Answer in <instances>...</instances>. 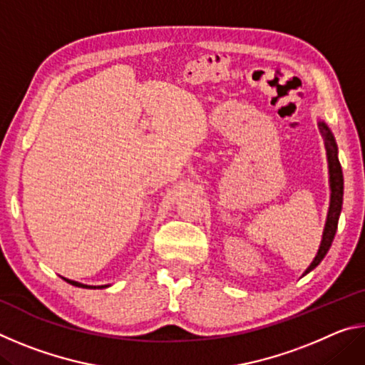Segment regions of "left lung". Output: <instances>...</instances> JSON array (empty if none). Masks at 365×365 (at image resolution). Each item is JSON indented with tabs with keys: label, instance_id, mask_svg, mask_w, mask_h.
Masks as SVG:
<instances>
[{
	"label": "left lung",
	"instance_id": "obj_1",
	"mask_svg": "<svg viewBox=\"0 0 365 365\" xmlns=\"http://www.w3.org/2000/svg\"><path fill=\"white\" fill-rule=\"evenodd\" d=\"M320 135L324 138V145H325V153H327V164H329V185H330V206H329V212H327V220H325V227H324V233H322V240H320V246L316 257L311 262V265L304 270V277L309 272L314 270L317 265L322 262V259L325 257L327 252H329L333 238H335L336 228H338V219L339 214H341V206H343V188H344V180H343V170H341V164H339L338 159V146L335 137L330 130V127L327 125L324 120L317 122Z\"/></svg>",
	"mask_w": 365,
	"mask_h": 365
}]
</instances>
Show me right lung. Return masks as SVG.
Listing matches in <instances>:
<instances>
[{
    "label": "right lung",
    "instance_id": "right-lung-1",
    "mask_svg": "<svg viewBox=\"0 0 365 365\" xmlns=\"http://www.w3.org/2000/svg\"><path fill=\"white\" fill-rule=\"evenodd\" d=\"M64 279V277H63ZM67 283H71V285H73V287H82V288H91V289H95V288H108L109 285H98V287H93V285H85V283H80V282H76V280H69V279H64Z\"/></svg>",
    "mask_w": 365,
    "mask_h": 365
}]
</instances>
